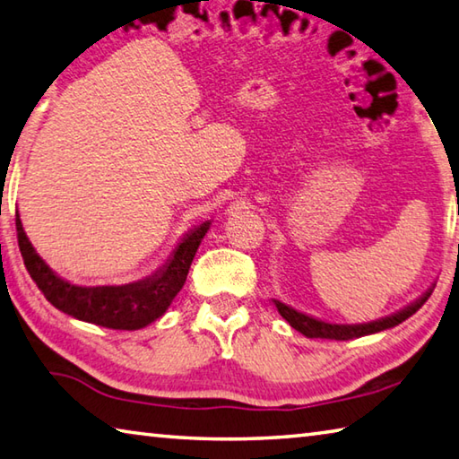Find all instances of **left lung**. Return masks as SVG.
<instances>
[{
	"instance_id": "8db88e82",
	"label": "left lung",
	"mask_w": 459,
	"mask_h": 459,
	"mask_svg": "<svg viewBox=\"0 0 459 459\" xmlns=\"http://www.w3.org/2000/svg\"><path fill=\"white\" fill-rule=\"evenodd\" d=\"M433 293V290L425 291V295H421L415 304L407 306L405 309H401V312L383 317V320H377V322H370V324H356V325H342V324H325L316 320V317H309L306 314H299L291 309L290 306L281 304V301H275V306L279 309V314H281L287 322H290L291 328H295L298 332L304 333L307 338H324V340H352V338H360V336H367V333H375L380 330H386V328H393V325H399L401 322H405L407 317L413 316L419 307H421L427 299H429V295Z\"/></svg>"
}]
</instances>
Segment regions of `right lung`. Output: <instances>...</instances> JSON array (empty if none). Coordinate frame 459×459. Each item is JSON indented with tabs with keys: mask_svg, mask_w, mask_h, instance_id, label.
Wrapping results in <instances>:
<instances>
[{
	"mask_svg": "<svg viewBox=\"0 0 459 459\" xmlns=\"http://www.w3.org/2000/svg\"><path fill=\"white\" fill-rule=\"evenodd\" d=\"M208 227L211 222H202L200 227L190 230L176 247L174 257L166 263L164 269L143 281L129 285L79 287L60 279L40 259V255L34 251L32 243L26 237L20 214L15 212V232H18L22 259L44 298L60 312L73 316L76 320L111 330H139L166 312L186 283L192 259Z\"/></svg>",
	"mask_w": 459,
	"mask_h": 459,
	"instance_id": "obj_1",
	"label": "right lung"
}]
</instances>
